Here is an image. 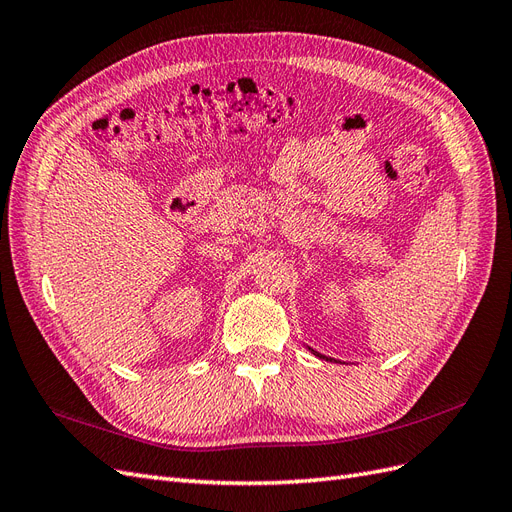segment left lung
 <instances>
[{
  "label": "left lung",
  "instance_id": "1",
  "mask_svg": "<svg viewBox=\"0 0 512 512\" xmlns=\"http://www.w3.org/2000/svg\"><path fill=\"white\" fill-rule=\"evenodd\" d=\"M309 350H312V348H309ZM316 356H318V359H324V354H320V352H316V350H312Z\"/></svg>",
  "mask_w": 512,
  "mask_h": 512
}]
</instances>
